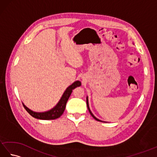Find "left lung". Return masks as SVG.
I'll list each match as a JSON object with an SVG mask.
<instances>
[{
    "mask_svg": "<svg viewBox=\"0 0 157 157\" xmlns=\"http://www.w3.org/2000/svg\"><path fill=\"white\" fill-rule=\"evenodd\" d=\"M86 104H87V106H88V111H89V112H90V115L92 116V117L94 118V119H96V121H102V122H105V121H101V120H100V119H97L96 117L92 114V113L91 112V111H90V107H89V104H88V97L87 96V97H86Z\"/></svg>",
    "mask_w": 157,
    "mask_h": 157,
    "instance_id": "8db88e82",
    "label": "left lung"
}]
</instances>
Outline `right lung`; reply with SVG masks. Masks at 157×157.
Returning a JSON list of instances; mask_svg holds the SVG:
<instances>
[{"instance_id": "1", "label": "right lung", "mask_w": 157, "mask_h": 157, "mask_svg": "<svg viewBox=\"0 0 157 157\" xmlns=\"http://www.w3.org/2000/svg\"><path fill=\"white\" fill-rule=\"evenodd\" d=\"M81 84V82L75 81L73 82L71 85H70L69 87L67 88L57 104H56V106H55L52 109L49 110V111L44 112H36L27 107V106L23 104V105L29 114L32 115L33 117L34 118L43 120H52L57 119L60 117L62 115L63 112H64L67 102L73 90L77 87H78V86H80Z\"/></svg>"}]
</instances>
